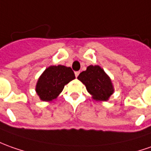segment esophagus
<instances>
[{"label":"esophagus","mask_w":151,"mask_h":151,"mask_svg":"<svg viewBox=\"0 0 151 151\" xmlns=\"http://www.w3.org/2000/svg\"><path fill=\"white\" fill-rule=\"evenodd\" d=\"M79 73H80V72H79V71L75 72V76H76V78H77V77H78V76L79 75Z\"/></svg>","instance_id":"obj_1"}]
</instances>
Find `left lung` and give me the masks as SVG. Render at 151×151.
I'll use <instances>...</instances> for the list:
<instances>
[{"label": "left lung", "mask_w": 151, "mask_h": 151, "mask_svg": "<svg viewBox=\"0 0 151 151\" xmlns=\"http://www.w3.org/2000/svg\"><path fill=\"white\" fill-rule=\"evenodd\" d=\"M78 79L85 85L95 101H108L114 93L111 79L99 65H89L78 75Z\"/></svg>", "instance_id": "1"}]
</instances>
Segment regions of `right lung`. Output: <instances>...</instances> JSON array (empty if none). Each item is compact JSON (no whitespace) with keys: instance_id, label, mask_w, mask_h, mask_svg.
I'll return each mask as SVG.
<instances>
[{"instance_id":"add662e5","label":"right lung","mask_w":151,"mask_h":151,"mask_svg":"<svg viewBox=\"0 0 151 151\" xmlns=\"http://www.w3.org/2000/svg\"><path fill=\"white\" fill-rule=\"evenodd\" d=\"M75 78L70 67L63 65L50 66L40 76L35 92L43 101H52L61 93L64 86Z\"/></svg>"}]
</instances>
